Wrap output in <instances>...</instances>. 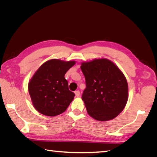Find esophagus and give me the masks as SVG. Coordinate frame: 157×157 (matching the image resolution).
<instances>
[{"label":"esophagus","instance_id":"34e87169","mask_svg":"<svg viewBox=\"0 0 157 157\" xmlns=\"http://www.w3.org/2000/svg\"><path fill=\"white\" fill-rule=\"evenodd\" d=\"M75 94L76 96H77V97H79L80 95V92L79 90H77V91H75Z\"/></svg>","mask_w":157,"mask_h":157}]
</instances>
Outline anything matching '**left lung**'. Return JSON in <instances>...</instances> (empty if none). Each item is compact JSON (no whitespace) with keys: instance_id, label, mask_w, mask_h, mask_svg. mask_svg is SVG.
<instances>
[{"instance_id":"8db88e82","label":"left lung","mask_w":157,"mask_h":157,"mask_svg":"<svg viewBox=\"0 0 157 157\" xmlns=\"http://www.w3.org/2000/svg\"><path fill=\"white\" fill-rule=\"evenodd\" d=\"M80 69L86 86L82 99L88 115L100 121L115 118L128 101V88L124 75L107 59L82 63Z\"/></svg>"}]
</instances>
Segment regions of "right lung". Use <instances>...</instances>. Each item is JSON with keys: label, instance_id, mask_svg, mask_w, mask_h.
<instances>
[{"label": "right lung", "instance_id": "obj_1", "mask_svg": "<svg viewBox=\"0 0 157 157\" xmlns=\"http://www.w3.org/2000/svg\"><path fill=\"white\" fill-rule=\"evenodd\" d=\"M75 61L53 59L38 69L28 86L33 105L40 113L54 117L63 113L75 94L70 91L65 74Z\"/></svg>", "mask_w": 157, "mask_h": 157}]
</instances>
